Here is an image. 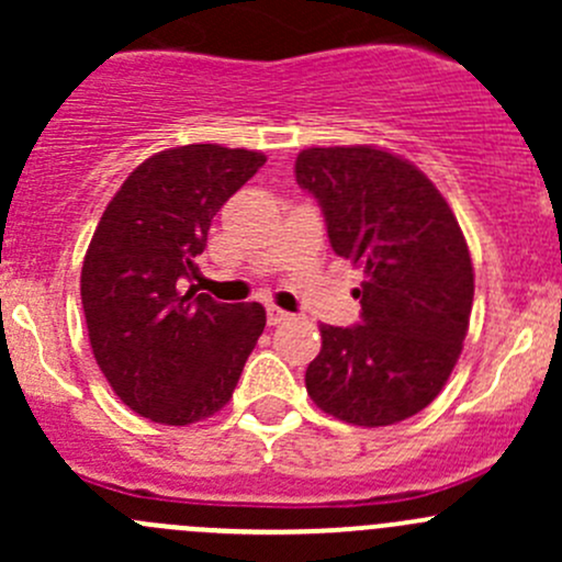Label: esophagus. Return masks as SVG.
<instances>
[{"label": "esophagus", "mask_w": 562, "mask_h": 562, "mask_svg": "<svg viewBox=\"0 0 562 562\" xmlns=\"http://www.w3.org/2000/svg\"><path fill=\"white\" fill-rule=\"evenodd\" d=\"M266 321H269V326H277V323L291 321V313H285V310H280V307H274V304H269V307H266Z\"/></svg>", "instance_id": "esophagus-1"}]
</instances>
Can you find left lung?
I'll list each match as a JSON object with an SVG mask.
<instances>
[{
	"label": "left lung",
	"mask_w": 562,
	"mask_h": 562,
	"mask_svg": "<svg viewBox=\"0 0 562 562\" xmlns=\"http://www.w3.org/2000/svg\"><path fill=\"white\" fill-rule=\"evenodd\" d=\"M296 181L321 203L334 252L364 271L361 323H323L307 394L356 427L405 422L462 353L475 288L462 228L438 187L381 146L299 151Z\"/></svg>",
	"instance_id": "left-lung-1"
}]
</instances>
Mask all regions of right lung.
<instances>
[{
    "instance_id": "1",
    "label": "right lung",
    "mask_w": 562,
    "mask_h": 562,
    "mask_svg": "<svg viewBox=\"0 0 562 562\" xmlns=\"http://www.w3.org/2000/svg\"><path fill=\"white\" fill-rule=\"evenodd\" d=\"M263 162V151L220 144L157 151L94 228L81 269L89 342L113 394L144 418L187 427L223 411L263 334L258 302L184 291L214 214Z\"/></svg>"
}]
</instances>
